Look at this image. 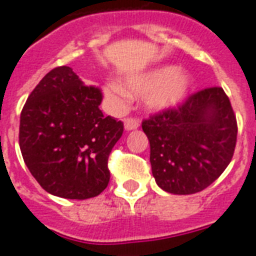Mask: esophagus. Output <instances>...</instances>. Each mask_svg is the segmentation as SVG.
<instances>
[{
  "instance_id": "1",
  "label": "esophagus",
  "mask_w": 256,
  "mask_h": 256,
  "mask_svg": "<svg viewBox=\"0 0 256 256\" xmlns=\"http://www.w3.org/2000/svg\"><path fill=\"white\" fill-rule=\"evenodd\" d=\"M124 130L126 132H130V130H136V128H140V120H136V118H126L124 120Z\"/></svg>"
}]
</instances>
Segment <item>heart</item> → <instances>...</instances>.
Segmentation results:
<instances>
[{
    "label": "heart",
    "mask_w": 256,
    "mask_h": 256,
    "mask_svg": "<svg viewBox=\"0 0 256 256\" xmlns=\"http://www.w3.org/2000/svg\"><path fill=\"white\" fill-rule=\"evenodd\" d=\"M191 88L188 72L171 65H162L130 74L122 80V86L108 82L104 94L114 104H122L128 96H144V104L150 112H168L180 104Z\"/></svg>",
    "instance_id": "1"
}]
</instances>
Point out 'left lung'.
<instances>
[{"instance_id":"8db88e82","label":"left lung","mask_w":256,"mask_h":256,"mask_svg":"<svg viewBox=\"0 0 256 256\" xmlns=\"http://www.w3.org/2000/svg\"><path fill=\"white\" fill-rule=\"evenodd\" d=\"M142 128L156 184L176 195L199 192L219 178L231 162L238 132L222 88L195 92L176 108L144 120Z\"/></svg>"}]
</instances>
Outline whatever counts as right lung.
I'll use <instances>...</instances> for the list:
<instances>
[{
  "instance_id": "obj_1",
  "label": "right lung",
  "mask_w": 256,
  "mask_h": 256,
  "mask_svg": "<svg viewBox=\"0 0 256 256\" xmlns=\"http://www.w3.org/2000/svg\"><path fill=\"white\" fill-rule=\"evenodd\" d=\"M102 92L69 66L50 70L22 108L20 148L49 194L88 199L108 187V160L124 124L100 110Z\"/></svg>"
}]
</instances>
